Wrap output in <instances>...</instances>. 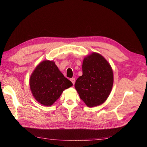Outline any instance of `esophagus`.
<instances>
[{
    "label": "esophagus",
    "instance_id": "1",
    "mask_svg": "<svg viewBox=\"0 0 147 147\" xmlns=\"http://www.w3.org/2000/svg\"><path fill=\"white\" fill-rule=\"evenodd\" d=\"M70 80L71 81V82L73 83V85H74V83H75V78H71Z\"/></svg>",
    "mask_w": 147,
    "mask_h": 147
}]
</instances>
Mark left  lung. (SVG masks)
Wrapping results in <instances>:
<instances>
[{
    "label": "left lung",
    "mask_w": 147,
    "mask_h": 147,
    "mask_svg": "<svg viewBox=\"0 0 147 147\" xmlns=\"http://www.w3.org/2000/svg\"><path fill=\"white\" fill-rule=\"evenodd\" d=\"M82 70L83 75L76 80L74 85L80 98L89 107L102 104L113 86L111 65L102 55L93 52L84 58Z\"/></svg>",
    "instance_id": "left-lung-1"
}]
</instances>
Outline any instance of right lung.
<instances>
[{
	"mask_svg": "<svg viewBox=\"0 0 147 147\" xmlns=\"http://www.w3.org/2000/svg\"><path fill=\"white\" fill-rule=\"evenodd\" d=\"M73 86L59 71L55 62L43 61L37 65L30 78L33 96L40 104L51 106L60 97L65 89Z\"/></svg>",
	"mask_w": 147,
	"mask_h": 147,
	"instance_id": "1",
	"label": "right lung"
}]
</instances>
